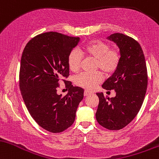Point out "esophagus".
Listing matches in <instances>:
<instances>
[{
	"label": "esophagus",
	"instance_id": "esophagus-1",
	"mask_svg": "<svg viewBox=\"0 0 159 159\" xmlns=\"http://www.w3.org/2000/svg\"><path fill=\"white\" fill-rule=\"evenodd\" d=\"M89 94H91V92H88V91L85 90L84 92V96H88V95H89Z\"/></svg>",
	"mask_w": 159,
	"mask_h": 159
}]
</instances>
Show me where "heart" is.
<instances>
[{
    "instance_id": "1",
    "label": "heart",
    "mask_w": 159,
    "mask_h": 159,
    "mask_svg": "<svg viewBox=\"0 0 159 159\" xmlns=\"http://www.w3.org/2000/svg\"><path fill=\"white\" fill-rule=\"evenodd\" d=\"M83 54L96 60V69L103 74H111L118 68L120 63V53L117 49H110L107 43L101 40L89 42L83 47ZM83 56L78 49H73L67 56V65L72 72H77L81 65ZM101 73H81L74 77V83L78 86L92 90L102 82Z\"/></svg>"
}]
</instances>
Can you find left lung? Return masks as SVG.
Instances as JSON below:
<instances>
[{"mask_svg": "<svg viewBox=\"0 0 159 159\" xmlns=\"http://www.w3.org/2000/svg\"><path fill=\"white\" fill-rule=\"evenodd\" d=\"M118 46L121 59L118 68L103 83L106 90H115L110 98L103 92L99 98L95 116L101 126L109 130H120L128 125L138 113L147 89V70L143 52L138 42L123 34L107 37Z\"/></svg>", "mask_w": 159, "mask_h": 159, "instance_id": "8db88e82", "label": "left lung"}]
</instances>
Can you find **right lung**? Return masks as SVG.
Here are the masks:
<instances>
[{
  "label": "right lung",
  "mask_w": 159,
  "mask_h": 159,
  "mask_svg": "<svg viewBox=\"0 0 159 159\" xmlns=\"http://www.w3.org/2000/svg\"><path fill=\"white\" fill-rule=\"evenodd\" d=\"M80 37L58 32L37 35L23 50L19 70V88L28 112L43 128L60 133L70 127L76 118L84 90L64 80L68 92L57 93L58 83L69 76L67 56Z\"/></svg>",
  "instance_id": "add662e5"
}]
</instances>
